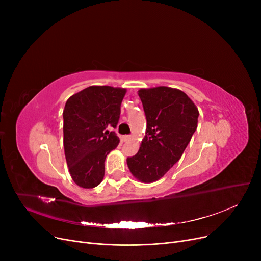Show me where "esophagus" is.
<instances>
[{
    "mask_svg": "<svg viewBox=\"0 0 261 261\" xmlns=\"http://www.w3.org/2000/svg\"><path fill=\"white\" fill-rule=\"evenodd\" d=\"M131 139H132L131 135H123V136H122V141H123V142H129Z\"/></svg>",
    "mask_w": 261,
    "mask_h": 261,
    "instance_id": "esophagus-1",
    "label": "esophagus"
}]
</instances>
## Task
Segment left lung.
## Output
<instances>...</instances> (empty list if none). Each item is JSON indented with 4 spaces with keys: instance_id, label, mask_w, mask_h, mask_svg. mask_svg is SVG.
Listing matches in <instances>:
<instances>
[{
    "instance_id": "left-lung-1",
    "label": "left lung",
    "mask_w": 261,
    "mask_h": 261,
    "mask_svg": "<svg viewBox=\"0 0 261 261\" xmlns=\"http://www.w3.org/2000/svg\"><path fill=\"white\" fill-rule=\"evenodd\" d=\"M139 96L147 119L139 152L127 159L139 181L152 183L179 161L198 127L199 111L181 90L156 87L141 89Z\"/></svg>"
}]
</instances>
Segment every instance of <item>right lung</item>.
Listing matches in <instances>:
<instances>
[{"instance_id": "1", "label": "right lung", "mask_w": 261, "mask_h": 261, "mask_svg": "<svg viewBox=\"0 0 261 261\" xmlns=\"http://www.w3.org/2000/svg\"><path fill=\"white\" fill-rule=\"evenodd\" d=\"M127 90L92 86L67 99L63 110V146L68 171L82 188L99 185L107 155L119 144L115 132Z\"/></svg>"}]
</instances>
